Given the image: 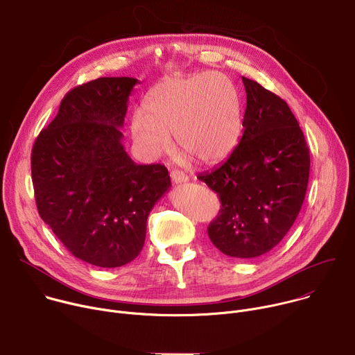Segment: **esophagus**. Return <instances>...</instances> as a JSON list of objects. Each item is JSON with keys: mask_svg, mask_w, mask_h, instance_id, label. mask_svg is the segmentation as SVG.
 I'll return each instance as SVG.
<instances>
[{"mask_svg": "<svg viewBox=\"0 0 355 355\" xmlns=\"http://www.w3.org/2000/svg\"><path fill=\"white\" fill-rule=\"evenodd\" d=\"M170 177H171V181L174 182V184H184V182H187L188 181V175L185 174V173H182V171H180V170H173L171 173H170Z\"/></svg>", "mask_w": 355, "mask_h": 355, "instance_id": "esophagus-1", "label": "esophagus"}]
</instances>
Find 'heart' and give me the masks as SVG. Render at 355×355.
Wrapping results in <instances>:
<instances>
[{
  "label": "heart",
  "mask_w": 355,
  "mask_h": 355,
  "mask_svg": "<svg viewBox=\"0 0 355 355\" xmlns=\"http://www.w3.org/2000/svg\"><path fill=\"white\" fill-rule=\"evenodd\" d=\"M133 115L130 133L146 153L162 156L175 136L181 153L199 164L230 155L241 133V105L234 84L219 73H199L160 83Z\"/></svg>",
  "instance_id": "heart-1"
}]
</instances>
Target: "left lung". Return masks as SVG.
<instances>
[{
	"label": "left lung",
	"mask_w": 355,
	"mask_h": 355,
	"mask_svg": "<svg viewBox=\"0 0 355 355\" xmlns=\"http://www.w3.org/2000/svg\"><path fill=\"white\" fill-rule=\"evenodd\" d=\"M247 105L243 136L219 167L198 175L222 202L209 225L215 247L234 259L272 250L293 225L306 195L311 156L288 104L241 77Z\"/></svg>",
	"instance_id": "1"
}]
</instances>
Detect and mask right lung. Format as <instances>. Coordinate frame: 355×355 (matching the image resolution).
<instances>
[{
	"instance_id": "obj_1",
	"label": "right lung",
	"mask_w": 355,
	"mask_h": 355,
	"mask_svg": "<svg viewBox=\"0 0 355 355\" xmlns=\"http://www.w3.org/2000/svg\"><path fill=\"white\" fill-rule=\"evenodd\" d=\"M132 77H101L73 88L32 148L40 218L71 254L116 268L143 248L146 223L170 191L162 164H136L122 144Z\"/></svg>"
}]
</instances>
